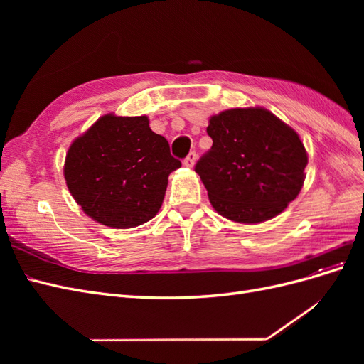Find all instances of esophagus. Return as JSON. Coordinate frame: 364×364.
<instances>
[{
    "instance_id": "1",
    "label": "esophagus",
    "mask_w": 364,
    "mask_h": 364,
    "mask_svg": "<svg viewBox=\"0 0 364 364\" xmlns=\"http://www.w3.org/2000/svg\"><path fill=\"white\" fill-rule=\"evenodd\" d=\"M196 159H197L196 151H190L188 156L183 159V165H186V167H193V165L196 164Z\"/></svg>"
}]
</instances>
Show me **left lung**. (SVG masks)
<instances>
[{"label":"left lung","mask_w":364,"mask_h":364,"mask_svg":"<svg viewBox=\"0 0 364 364\" xmlns=\"http://www.w3.org/2000/svg\"><path fill=\"white\" fill-rule=\"evenodd\" d=\"M213 147L196 173L215 211L238 223L266 222L299 194L308 156L299 135L261 107L229 109L206 127Z\"/></svg>","instance_id":"obj_1"}]
</instances>
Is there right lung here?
Listing matches in <instances>:
<instances>
[{
	"label": "right lung",
	"instance_id": "obj_1",
	"mask_svg": "<svg viewBox=\"0 0 364 364\" xmlns=\"http://www.w3.org/2000/svg\"><path fill=\"white\" fill-rule=\"evenodd\" d=\"M181 165L147 117L109 114L73 142L63 174L85 214L105 226L127 229L158 214L168 174Z\"/></svg>",
	"mask_w": 364,
	"mask_h": 364
}]
</instances>
